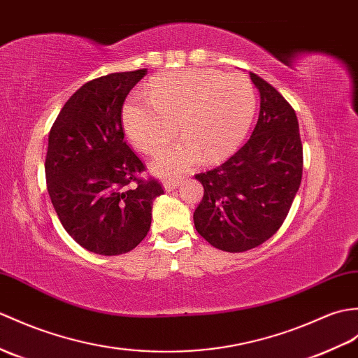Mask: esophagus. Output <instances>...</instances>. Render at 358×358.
<instances>
[{"mask_svg":"<svg viewBox=\"0 0 358 358\" xmlns=\"http://www.w3.org/2000/svg\"><path fill=\"white\" fill-rule=\"evenodd\" d=\"M180 185V180H169V181H164L163 182V189L166 190V192H171V190L176 189L177 186Z\"/></svg>","mask_w":358,"mask_h":358,"instance_id":"obj_1","label":"esophagus"}]
</instances>
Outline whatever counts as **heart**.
Instances as JSON below:
<instances>
[{
    "label": "heart",
    "instance_id": "b5f03b06",
    "mask_svg": "<svg viewBox=\"0 0 358 358\" xmlns=\"http://www.w3.org/2000/svg\"><path fill=\"white\" fill-rule=\"evenodd\" d=\"M151 97L134 94L122 110L129 140L145 154H155L176 137L185 140L164 149L152 162L157 176H178L199 162L220 160L235 151L255 117L256 93L243 74L185 70L157 78Z\"/></svg>",
    "mask_w": 358,
    "mask_h": 358
}]
</instances>
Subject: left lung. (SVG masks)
<instances>
[{
	"instance_id": "left-lung-1",
	"label": "left lung",
	"mask_w": 358,
	"mask_h": 358,
	"mask_svg": "<svg viewBox=\"0 0 358 358\" xmlns=\"http://www.w3.org/2000/svg\"><path fill=\"white\" fill-rule=\"evenodd\" d=\"M261 110L252 137L218 168L196 173L204 196L195 229L210 245L239 253L270 239L287 218L302 180L296 113L267 80L250 73Z\"/></svg>"
}]
</instances>
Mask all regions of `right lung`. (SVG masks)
Masks as SVG:
<instances>
[{
	"mask_svg": "<svg viewBox=\"0 0 358 358\" xmlns=\"http://www.w3.org/2000/svg\"><path fill=\"white\" fill-rule=\"evenodd\" d=\"M146 73H111L87 82L48 134L50 199L66 234L97 255L136 248L151 227L152 201L163 194L159 181L138 178L145 166L123 140V102Z\"/></svg>",
	"mask_w": 358,
	"mask_h": 358,
	"instance_id": "1",
	"label": "right lung"
}]
</instances>
